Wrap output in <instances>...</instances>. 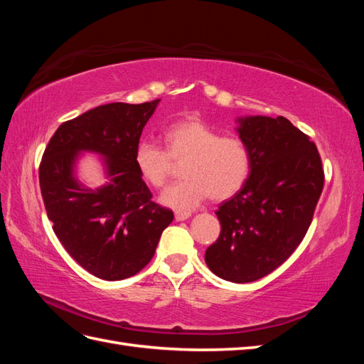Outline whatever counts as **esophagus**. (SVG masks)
<instances>
[{
    "instance_id": "esophagus-1",
    "label": "esophagus",
    "mask_w": 364,
    "mask_h": 364,
    "mask_svg": "<svg viewBox=\"0 0 364 364\" xmlns=\"http://www.w3.org/2000/svg\"><path fill=\"white\" fill-rule=\"evenodd\" d=\"M174 217H176V220H178V222H183V220H186V218H190L191 217V213H186V211H178L174 214Z\"/></svg>"
}]
</instances>
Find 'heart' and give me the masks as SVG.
Instances as JSON below:
<instances>
[{"label": "heart", "mask_w": 364, "mask_h": 364, "mask_svg": "<svg viewBox=\"0 0 364 364\" xmlns=\"http://www.w3.org/2000/svg\"><path fill=\"white\" fill-rule=\"evenodd\" d=\"M165 149L151 141H141L135 149V165L146 183L161 188L167 183L173 161H185L183 181L165 190L162 205L191 211L209 196L226 200L235 196L249 179L252 156L240 136H220V132L199 118L170 124L162 132Z\"/></svg>", "instance_id": "b5f03b06"}]
</instances>
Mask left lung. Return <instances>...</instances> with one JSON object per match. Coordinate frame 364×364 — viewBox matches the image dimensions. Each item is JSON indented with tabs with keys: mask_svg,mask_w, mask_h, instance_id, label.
Segmentation results:
<instances>
[{
	"mask_svg": "<svg viewBox=\"0 0 364 364\" xmlns=\"http://www.w3.org/2000/svg\"><path fill=\"white\" fill-rule=\"evenodd\" d=\"M252 156L249 179L215 211L222 232L205 253L225 281L253 282L287 259L311 225L323 190L317 147L287 118H237Z\"/></svg>",
	"mask_w": 364,
	"mask_h": 364,
	"instance_id": "obj_1",
	"label": "left lung"
}]
</instances>
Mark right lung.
Returning a JSON list of instances; mask_svg holds the SVG:
<instances>
[{
	"label": "right lung",
	"mask_w": 364,
	"mask_h": 364,
	"mask_svg": "<svg viewBox=\"0 0 364 364\" xmlns=\"http://www.w3.org/2000/svg\"><path fill=\"white\" fill-rule=\"evenodd\" d=\"M161 100L109 103L65 121L50 139L39 183L54 234L70 255L94 277H134L155 255L173 211L151 202L138 173L135 149ZM103 157L108 182L90 189L76 178L82 152Z\"/></svg>",
	"instance_id": "add662e5"
}]
</instances>
